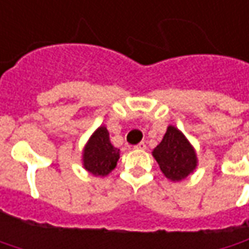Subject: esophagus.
Listing matches in <instances>:
<instances>
[{
	"mask_svg": "<svg viewBox=\"0 0 249 249\" xmlns=\"http://www.w3.org/2000/svg\"><path fill=\"white\" fill-rule=\"evenodd\" d=\"M135 149H136V150H144V149H146V143H144V142L138 143V144L135 146Z\"/></svg>",
	"mask_w": 249,
	"mask_h": 249,
	"instance_id": "1",
	"label": "esophagus"
}]
</instances>
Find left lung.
I'll return each mask as SVG.
<instances>
[{
	"label": "left lung",
	"mask_w": 249,
	"mask_h": 249,
	"mask_svg": "<svg viewBox=\"0 0 249 249\" xmlns=\"http://www.w3.org/2000/svg\"><path fill=\"white\" fill-rule=\"evenodd\" d=\"M151 154L159 162L161 172L171 182L183 180L192 175L198 165L194 146L174 125L168 126L162 141Z\"/></svg>",
	"instance_id": "left-lung-1"
}]
</instances>
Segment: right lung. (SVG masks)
Here are the masks:
<instances>
[{"label": "right lung", "mask_w": 249, "mask_h": 249, "mask_svg": "<svg viewBox=\"0 0 249 249\" xmlns=\"http://www.w3.org/2000/svg\"><path fill=\"white\" fill-rule=\"evenodd\" d=\"M120 149L110 142L107 128L100 125L89 136L82 150V167L93 176L105 178L117 165Z\"/></svg>", "instance_id": "obj_1"}]
</instances>
